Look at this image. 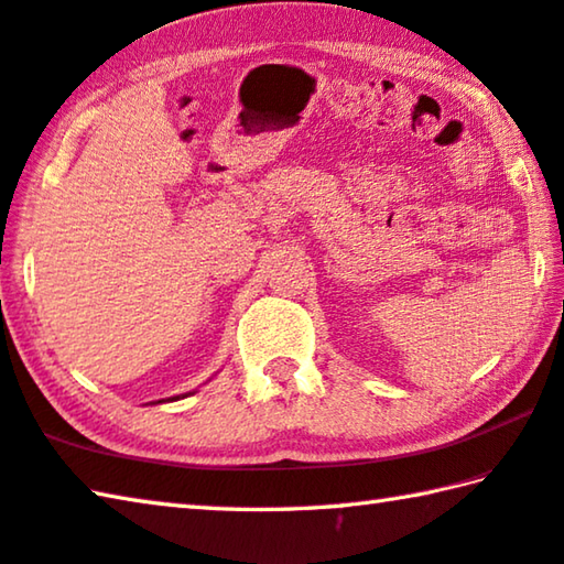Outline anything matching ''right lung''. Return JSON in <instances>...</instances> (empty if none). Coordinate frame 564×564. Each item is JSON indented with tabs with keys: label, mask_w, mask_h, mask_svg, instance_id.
Segmentation results:
<instances>
[{
	"label": "right lung",
	"mask_w": 564,
	"mask_h": 564,
	"mask_svg": "<svg viewBox=\"0 0 564 564\" xmlns=\"http://www.w3.org/2000/svg\"><path fill=\"white\" fill-rule=\"evenodd\" d=\"M174 400H178V398H174Z\"/></svg>",
	"instance_id": "1"
}]
</instances>
